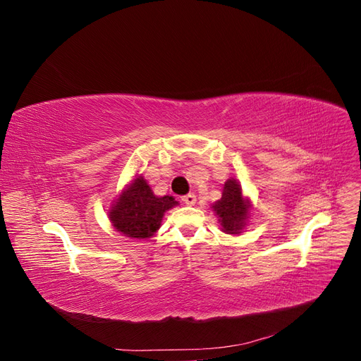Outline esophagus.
<instances>
[{"instance_id": "esophagus-1", "label": "esophagus", "mask_w": 361, "mask_h": 361, "mask_svg": "<svg viewBox=\"0 0 361 361\" xmlns=\"http://www.w3.org/2000/svg\"><path fill=\"white\" fill-rule=\"evenodd\" d=\"M182 202L185 203V204H188V206H192L195 202H197V199H195V195L194 194H187V195H183L182 197Z\"/></svg>"}]
</instances>
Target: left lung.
I'll return each mask as SVG.
<instances>
[{
    "label": "left lung",
    "mask_w": 361,
    "mask_h": 361,
    "mask_svg": "<svg viewBox=\"0 0 361 361\" xmlns=\"http://www.w3.org/2000/svg\"><path fill=\"white\" fill-rule=\"evenodd\" d=\"M212 211L224 233L239 235L244 231L250 220L251 202L245 197L241 183L235 178L227 179L223 187L221 199L212 204Z\"/></svg>",
    "instance_id": "8db88e82"
}]
</instances>
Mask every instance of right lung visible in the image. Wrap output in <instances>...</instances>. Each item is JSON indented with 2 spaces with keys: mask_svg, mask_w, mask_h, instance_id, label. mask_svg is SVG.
<instances>
[{
  "mask_svg": "<svg viewBox=\"0 0 361 361\" xmlns=\"http://www.w3.org/2000/svg\"><path fill=\"white\" fill-rule=\"evenodd\" d=\"M178 204L173 195L159 197L147 180L135 174L108 209V218L118 233L130 239H147L161 227L164 214Z\"/></svg>",
  "mask_w": 361,
  "mask_h": 361,
  "instance_id": "obj_1",
  "label": "right lung"
}]
</instances>
